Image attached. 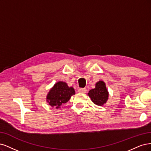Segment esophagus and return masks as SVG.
<instances>
[{"label":"esophagus","mask_w":151,"mask_h":151,"mask_svg":"<svg viewBox=\"0 0 151 151\" xmlns=\"http://www.w3.org/2000/svg\"><path fill=\"white\" fill-rule=\"evenodd\" d=\"M86 88H79L78 89V92H80V93H86Z\"/></svg>","instance_id":"obj_1"}]
</instances>
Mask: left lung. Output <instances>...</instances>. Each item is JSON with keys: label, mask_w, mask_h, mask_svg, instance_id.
Segmentation results:
<instances>
[{"label": "left lung", "mask_w": 151, "mask_h": 151, "mask_svg": "<svg viewBox=\"0 0 151 151\" xmlns=\"http://www.w3.org/2000/svg\"><path fill=\"white\" fill-rule=\"evenodd\" d=\"M92 101L96 105L101 106L106 103L108 99L109 93L106 88L105 83L102 81H100L96 83L94 89L89 91L88 93Z\"/></svg>", "instance_id": "8db88e82"}]
</instances>
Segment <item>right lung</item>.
<instances>
[{
	"label": "right lung",
	"instance_id": "obj_1",
	"mask_svg": "<svg viewBox=\"0 0 151 151\" xmlns=\"http://www.w3.org/2000/svg\"><path fill=\"white\" fill-rule=\"evenodd\" d=\"M75 94V91L73 87H69L65 82L59 81L50 90L47 95V101L52 107L58 109L66 104Z\"/></svg>",
	"mask_w": 151,
	"mask_h": 151
}]
</instances>
